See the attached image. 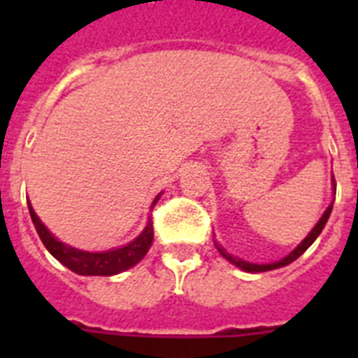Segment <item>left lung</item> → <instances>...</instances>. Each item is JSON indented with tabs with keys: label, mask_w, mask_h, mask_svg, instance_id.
Masks as SVG:
<instances>
[{
	"label": "left lung",
	"mask_w": 358,
	"mask_h": 358,
	"mask_svg": "<svg viewBox=\"0 0 358 358\" xmlns=\"http://www.w3.org/2000/svg\"><path fill=\"white\" fill-rule=\"evenodd\" d=\"M334 187H336V184H334ZM331 212H333V204H331V206H329L327 210H325V213H323V215H322V219L317 221V224H316V227H314V229H312L310 234L306 236V238L303 239V241H301L299 247H297V249H295V250H292V252H289V255L286 256V258H282V260H280V262H275V264H250V262L236 260V258H232V256H230L229 252H224V249H221L219 245H217V249H219V252H221V255H223L224 258H227V260H230V262H232V264H236V266H238V267H241L243 271H249V273H262V271H269V269H277V267L288 266V264H292V262H294V260H297V258H299V256L303 255V252H305V250L308 249V247H310L312 243H314V239H316L317 236L322 234V230L325 229V224H327V219H329V215H331Z\"/></svg>",
	"instance_id": "obj_1"
}]
</instances>
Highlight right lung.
Returning a JSON list of instances; mask_svg holds the SVG:
<instances>
[{"instance_id":"add662e5","label":"right lung","mask_w":358,"mask_h":358,"mask_svg":"<svg viewBox=\"0 0 358 358\" xmlns=\"http://www.w3.org/2000/svg\"><path fill=\"white\" fill-rule=\"evenodd\" d=\"M157 201H159V195L154 199L152 208L156 206ZM29 213L31 221L35 224L36 232L41 236L44 247L63 266H66L70 271L78 273V275H102V277H106V275H117L120 271H126L131 266H135L137 262L143 260V256L146 255V250L150 249L152 239H154V227H152V221H148L146 229L131 243L124 245L120 249L108 250V252H87V250L69 247V245L61 243L59 239L53 238L50 234V230L41 223V219L36 217V213L33 212L31 204Z\"/></svg>"}]
</instances>
